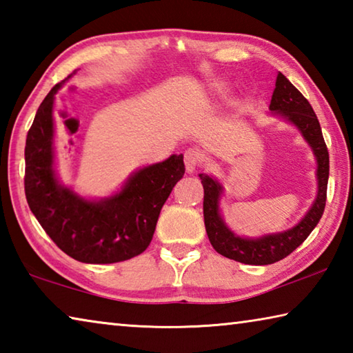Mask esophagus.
Listing matches in <instances>:
<instances>
[{
    "mask_svg": "<svg viewBox=\"0 0 353 353\" xmlns=\"http://www.w3.org/2000/svg\"><path fill=\"white\" fill-rule=\"evenodd\" d=\"M183 162L185 170L191 174V172H194L199 168V165L202 163V155L198 151H194V149H188V151H185Z\"/></svg>",
    "mask_w": 353,
    "mask_h": 353,
    "instance_id": "1",
    "label": "esophagus"
}]
</instances>
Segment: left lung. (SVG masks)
<instances>
[{
  "instance_id": "1",
  "label": "left lung",
  "mask_w": 353,
  "mask_h": 353,
  "mask_svg": "<svg viewBox=\"0 0 353 353\" xmlns=\"http://www.w3.org/2000/svg\"><path fill=\"white\" fill-rule=\"evenodd\" d=\"M270 110L279 113L294 124L312 146L316 160H318V196L305 218L296 227L282 232V234L248 240V238L236 236L234 232L227 229L221 219L218 208L221 185L212 177L201 174L199 177L202 187H204V223L208 240L218 254L230 260L244 263V265H271V263L288 256L292 250H296L307 240V236L318 225L327 201V182L330 166H328V151L318 117L305 97L282 73L277 76Z\"/></svg>"
}]
</instances>
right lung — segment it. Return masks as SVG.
I'll return each mask as SVG.
<instances>
[{
	"label": "right lung",
	"instance_id": "1",
	"mask_svg": "<svg viewBox=\"0 0 353 353\" xmlns=\"http://www.w3.org/2000/svg\"><path fill=\"white\" fill-rule=\"evenodd\" d=\"M67 79L46 94L26 137L28 205L48 236L71 259L97 265L129 260L151 243L160 210L185 174L183 155L140 170L119 193L99 202L62 187L54 172L52 103Z\"/></svg>",
	"mask_w": 353,
	"mask_h": 353
}]
</instances>
